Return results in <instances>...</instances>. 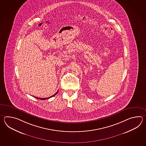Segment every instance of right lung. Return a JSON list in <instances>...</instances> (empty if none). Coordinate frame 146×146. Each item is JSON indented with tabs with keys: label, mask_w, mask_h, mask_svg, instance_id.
Returning <instances> with one entry per match:
<instances>
[{
	"label": "right lung",
	"mask_w": 146,
	"mask_h": 146,
	"mask_svg": "<svg viewBox=\"0 0 146 146\" xmlns=\"http://www.w3.org/2000/svg\"><path fill=\"white\" fill-rule=\"evenodd\" d=\"M58 91H57V92L55 94H54L53 95V96H50V97H48V98H37V97H35V96H34V98H35L37 99L43 100H44L47 99H50V98H52V97H53V96H55L56 95V94L57 93V92H58Z\"/></svg>",
	"instance_id": "right-lung-1"
}]
</instances>
